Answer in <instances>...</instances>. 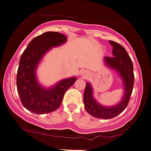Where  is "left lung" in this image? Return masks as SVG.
<instances>
[{"mask_svg":"<svg viewBox=\"0 0 151 151\" xmlns=\"http://www.w3.org/2000/svg\"><path fill=\"white\" fill-rule=\"evenodd\" d=\"M109 43L113 47L114 56H105L106 65L115 70L121 78L124 86V95L118 104L113 106H104L98 104L93 97V90L89 83H86L83 92V103L86 111L92 117L108 120L115 117L123 112L128 106L132 94L134 83L133 63L126 50L119 43L110 40Z\"/></svg>","mask_w":151,"mask_h":151,"instance_id":"left-lung-1","label":"left lung"}]
</instances>
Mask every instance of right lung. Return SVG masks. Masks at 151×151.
<instances>
[{"label": "right lung", "mask_w": 151, "mask_h": 151, "mask_svg": "<svg viewBox=\"0 0 151 151\" xmlns=\"http://www.w3.org/2000/svg\"><path fill=\"white\" fill-rule=\"evenodd\" d=\"M67 41L59 32L43 33L33 39L23 51L17 73V89L23 106L34 114H47L60 106L66 91L76 81V77L65 78L50 88L38 83L36 69L43 56L52 47Z\"/></svg>", "instance_id": "right-lung-1"}]
</instances>
